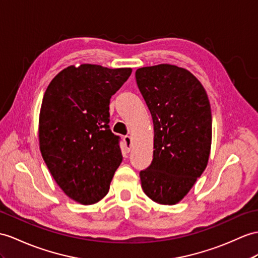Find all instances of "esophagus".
I'll return each mask as SVG.
<instances>
[{
  "instance_id": "34e87169",
  "label": "esophagus",
  "mask_w": 258,
  "mask_h": 258,
  "mask_svg": "<svg viewBox=\"0 0 258 258\" xmlns=\"http://www.w3.org/2000/svg\"><path fill=\"white\" fill-rule=\"evenodd\" d=\"M123 142H124V149L127 152H130L131 150V138L129 136L123 137Z\"/></svg>"
}]
</instances>
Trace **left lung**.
Instances as JSON below:
<instances>
[{
  "label": "left lung",
  "instance_id": "obj_1",
  "mask_svg": "<svg viewBox=\"0 0 258 258\" xmlns=\"http://www.w3.org/2000/svg\"><path fill=\"white\" fill-rule=\"evenodd\" d=\"M136 81L154 128L153 160L140 172L144 194L175 205L196 183L209 160L212 117L202 83L171 64L140 68Z\"/></svg>",
  "mask_w": 258,
  "mask_h": 258
}]
</instances>
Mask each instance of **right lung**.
<instances>
[{
  "mask_svg": "<svg viewBox=\"0 0 258 258\" xmlns=\"http://www.w3.org/2000/svg\"><path fill=\"white\" fill-rule=\"evenodd\" d=\"M130 68L68 67L50 82L39 116L42 159L67 196L99 202L122 161L120 137L109 128V103Z\"/></svg>",
  "mask_w": 258,
  "mask_h": 258,
  "instance_id": "right-lung-1",
  "label": "right lung"
}]
</instances>
